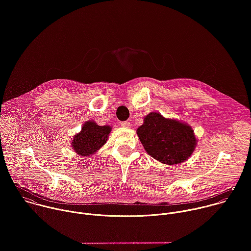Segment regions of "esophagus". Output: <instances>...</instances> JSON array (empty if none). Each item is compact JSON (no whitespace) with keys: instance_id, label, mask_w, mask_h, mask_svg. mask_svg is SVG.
Returning <instances> with one entry per match:
<instances>
[{"instance_id":"34e87169","label":"esophagus","mask_w":251,"mask_h":251,"mask_svg":"<svg viewBox=\"0 0 251 251\" xmlns=\"http://www.w3.org/2000/svg\"><path fill=\"white\" fill-rule=\"evenodd\" d=\"M121 126L124 128H129L130 127V122L129 121H123L121 122Z\"/></svg>"}]
</instances>
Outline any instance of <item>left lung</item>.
<instances>
[{
  "label": "left lung",
  "mask_w": 251,
  "mask_h": 251,
  "mask_svg": "<svg viewBox=\"0 0 251 251\" xmlns=\"http://www.w3.org/2000/svg\"><path fill=\"white\" fill-rule=\"evenodd\" d=\"M137 135L146 152L166 165L180 164L188 160L197 146L192 127L176 119L151 112L137 129Z\"/></svg>",
  "instance_id": "1"
}]
</instances>
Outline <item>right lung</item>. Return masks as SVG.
Masks as SVG:
<instances>
[{"mask_svg":"<svg viewBox=\"0 0 251 251\" xmlns=\"http://www.w3.org/2000/svg\"><path fill=\"white\" fill-rule=\"evenodd\" d=\"M111 129L110 126H99L94 121H87L81 131L75 135L71 146L79 156H91L105 144Z\"/></svg>","mask_w":251,"mask_h":251,"instance_id":"right-lung-1","label":"right lung"}]
</instances>
